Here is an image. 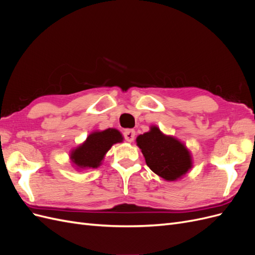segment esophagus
I'll use <instances>...</instances> for the list:
<instances>
[{"mask_svg": "<svg viewBox=\"0 0 255 255\" xmlns=\"http://www.w3.org/2000/svg\"><path fill=\"white\" fill-rule=\"evenodd\" d=\"M135 130L134 129H126L123 136H125V139L128 142H132L135 139Z\"/></svg>", "mask_w": 255, "mask_h": 255, "instance_id": "1", "label": "esophagus"}]
</instances>
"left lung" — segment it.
<instances>
[{
	"mask_svg": "<svg viewBox=\"0 0 255 255\" xmlns=\"http://www.w3.org/2000/svg\"><path fill=\"white\" fill-rule=\"evenodd\" d=\"M145 163L151 170L167 181H174L191 168L190 154L185 145L171 136H166L157 127L137 137Z\"/></svg>",
	"mask_w": 255,
	"mask_h": 255,
	"instance_id": "8db88e82",
	"label": "left lung"
}]
</instances>
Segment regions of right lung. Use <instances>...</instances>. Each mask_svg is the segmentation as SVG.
<instances>
[{
    "mask_svg": "<svg viewBox=\"0 0 255 255\" xmlns=\"http://www.w3.org/2000/svg\"><path fill=\"white\" fill-rule=\"evenodd\" d=\"M122 135L115 128H107L102 132L90 134L86 141L72 154V161L81 168H97L114 143L122 141Z\"/></svg>",
    "mask_w": 255,
    "mask_h": 255,
    "instance_id": "add662e5",
    "label": "right lung"
}]
</instances>
